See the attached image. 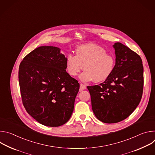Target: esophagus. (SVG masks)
<instances>
[{"mask_svg": "<svg viewBox=\"0 0 155 155\" xmlns=\"http://www.w3.org/2000/svg\"><path fill=\"white\" fill-rule=\"evenodd\" d=\"M86 85L82 84V83H80V91H82L83 90L86 89Z\"/></svg>", "mask_w": 155, "mask_h": 155, "instance_id": "esophagus-1", "label": "esophagus"}]
</instances>
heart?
<instances>
[{
  "instance_id": "1",
  "label": "heart",
  "mask_w": 155,
  "mask_h": 155,
  "mask_svg": "<svg viewBox=\"0 0 155 155\" xmlns=\"http://www.w3.org/2000/svg\"><path fill=\"white\" fill-rule=\"evenodd\" d=\"M66 69L72 77H76L83 69L80 80L84 83L102 82L111 75L114 68V58L106 53L105 49L88 43L75 49V56L69 54L65 59Z\"/></svg>"
}]
</instances>
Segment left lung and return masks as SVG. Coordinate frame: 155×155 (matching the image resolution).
Here are the masks:
<instances>
[{"mask_svg":"<svg viewBox=\"0 0 155 155\" xmlns=\"http://www.w3.org/2000/svg\"><path fill=\"white\" fill-rule=\"evenodd\" d=\"M113 47L116 59L112 73L99 85L87 86L93 111L105 123H116L127 118L139 104L143 93L141 58L121 43H115Z\"/></svg>","mask_w":155,"mask_h":155,"instance_id":"8db88e82","label":"left lung"}]
</instances>
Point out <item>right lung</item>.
<instances>
[{
  "mask_svg": "<svg viewBox=\"0 0 155 155\" xmlns=\"http://www.w3.org/2000/svg\"><path fill=\"white\" fill-rule=\"evenodd\" d=\"M55 47H40L21 61L18 72L23 105L39 123L58 127L74 111L80 84L66 72L65 56Z\"/></svg>",
  "mask_w": 155,
  "mask_h": 155,
  "instance_id": "right-lung-1",
  "label": "right lung"
}]
</instances>
